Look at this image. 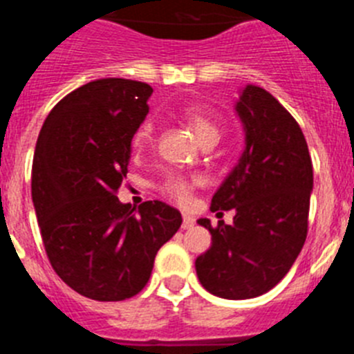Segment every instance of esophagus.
Wrapping results in <instances>:
<instances>
[{"mask_svg":"<svg viewBox=\"0 0 354 354\" xmlns=\"http://www.w3.org/2000/svg\"><path fill=\"white\" fill-rule=\"evenodd\" d=\"M193 225H195V218L189 214H184L183 216V228L184 230H187V228H192Z\"/></svg>","mask_w":354,"mask_h":354,"instance_id":"34e87169","label":"esophagus"}]
</instances>
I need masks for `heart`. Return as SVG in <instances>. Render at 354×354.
<instances>
[{
	"label": "heart",
	"mask_w": 354,
	"mask_h": 354,
	"mask_svg": "<svg viewBox=\"0 0 354 354\" xmlns=\"http://www.w3.org/2000/svg\"><path fill=\"white\" fill-rule=\"evenodd\" d=\"M183 118L186 120V124L192 127L193 133L196 134V138L200 142L207 145L212 143L214 145L221 136V126L214 118L209 117L207 113L200 111V109H186L183 113ZM156 142L154 134V126L152 122H143L138 129L134 131L133 140H131V145H133L134 152H143V150L150 149ZM202 184V179L198 175H168L167 179L159 184V192L165 193L168 198H171L177 204L184 205L192 200L193 192Z\"/></svg>",
	"instance_id": "1"
}]
</instances>
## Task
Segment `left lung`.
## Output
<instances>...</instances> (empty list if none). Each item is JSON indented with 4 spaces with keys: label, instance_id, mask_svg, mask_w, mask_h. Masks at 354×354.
<instances>
[{
    "label": "left lung",
    "instance_id": "left-lung-1",
    "mask_svg": "<svg viewBox=\"0 0 354 354\" xmlns=\"http://www.w3.org/2000/svg\"><path fill=\"white\" fill-rule=\"evenodd\" d=\"M236 109L245 152L211 200L212 212L234 209L236 216L218 227L200 218L212 243L195 268L214 296L248 299L273 289L301 252L314 171L301 127L270 92L248 84Z\"/></svg>",
    "mask_w": 354,
    "mask_h": 354
}]
</instances>
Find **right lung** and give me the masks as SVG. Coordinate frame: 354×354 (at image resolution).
<instances>
[{
    "mask_svg": "<svg viewBox=\"0 0 354 354\" xmlns=\"http://www.w3.org/2000/svg\"><path fill=\"white\" fill-rule=\"evenodd\" d=\"M150 93L142 81H90L51 109L37 140L31 198L44 248L56 274L97 301L136 296L183 223L165 202L134 212L117 196Z\"/></svg>",
    "mask_w": 354,
    "mask_h": 354,
    "instance_id": "obj_1",
    "label": "right lung"
}]
</instances>
